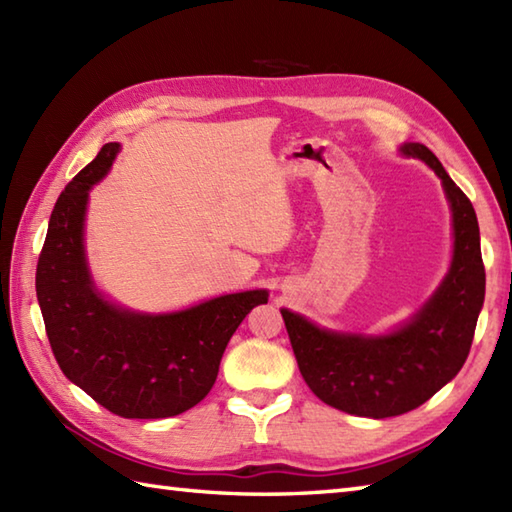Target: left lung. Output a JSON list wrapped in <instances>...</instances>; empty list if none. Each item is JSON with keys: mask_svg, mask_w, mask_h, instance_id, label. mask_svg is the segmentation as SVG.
<instances>
[{"mask_svg": "<svg viewBox=\"0 0 512 512\" xmlns=\"http://www.w3.org/2000/svg\"><path fill=\"white\" fill-rule=\"evenodd\" d=\"M442 180L453 217V257L438 290L387 334L334 332L281 308L299 372L325 405L363 418H391L427 402L458 376L484 306L486 273L471 200L420 143L400 145Z\"/></svg>", "mask_w": 512, "mask_h": 512, "instance_id": "obj_1", "label": "left lung"}]
</instances>
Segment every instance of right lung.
Wrapping results in <instances>:
<instances>
[{
    "label": "right lung",
    "mask_w": 512,
    "mask_h": 512,
    "mask_svg": "<svg viewBox=\"0 0 512 512\" xmlns=\"http://www.w3.org/2000/svg\"><path fill=\"white\" fill-rule=\"evenodd\" d=\"M121 145L107 143L54 204L37 264V299L61 372L121 418H171L209 394L237 325L268 290L222 295L178 312H136L96 288L85 255L90 189Z\"/></svg>",
    "instance_id": "1"
}]
</instances>
